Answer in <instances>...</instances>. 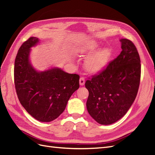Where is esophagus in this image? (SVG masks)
<instances>
[{
  "label": "esophagus",
  "instance_id": "obj_1",
  "mask_svg": "<svg viewBox=\"0 0 155 155\" xmlns=\"http://www.w3.org/2000/svg\"><path fill=\"white\" fill-rule=\"evenodd\" d=\"M85 78H81L80 79H79V84H80L81 86H83L85 85Z\"/></svg>",
  "mask_w": 155,
  "mask_h": 155
}]
</instances>
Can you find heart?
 Returning a JSON list of instances; mask_svg holds the SVG:
<instances>
[{"instance_id":"1","label":"heart","mask_w":155,"mask_h":155,"mask_svg":"<svg viewBox=\"0 0 155 155\" xmlns=\"http://www.w3.org/2000/svg\"><path fill=\"white\" fill-rule=\"evenodd\" d=\"M99 48L100 46L97 43H92L85 46L81 50V53L88 55H92L99 50ZM110 50L108 48L98 51L87 60L85 64L87 70L89 72L93 74L101 72L106 67L110 58Z\"/></svg>"}]
</instances>
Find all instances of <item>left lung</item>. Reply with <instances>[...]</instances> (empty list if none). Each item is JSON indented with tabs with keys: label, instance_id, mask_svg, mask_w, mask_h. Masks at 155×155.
Returning a JSON list of instances; mask_svg holds the SVG:
<instances>
[{
	"label": "left lung",
	"instance_id": "left-lung-1",
	"mask_svg": "<svg viewBox=\"0 0 155 155\" xmlns=\"http://www.w3.org/2000/svg\"><path fill=\"white\" fill-rule=\"evenodd\" d=\"M120 42V54L85 83L89 92L87 110L101 125H110L122 118L138 91L141 64L137 49L129 39H121Z\"/></svg>",
	"mask_w": 155,
	"mask_h": 155
}]
</instances>
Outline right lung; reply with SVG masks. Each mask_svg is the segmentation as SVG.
<instances>
[{
  "label": "right lung",
  "instance_id": "right-lung-1",
  "mask_svg": "<svg viewBox=\"0 0 155 155\" xmlns=\"http://www.w3.org/2000/svg\"><path fill=\"white\" fill-rule=\"evenodd\" d=\"M39 41L31 37L21 45L15 61L14 82L25 110L37 120L49 122L64 110L70 96L79 87V76L55 67L37 71L29 58L31 48Z\"/></svg>",
  "mask_w": 155,
  "mask_h": 155
}]
</instances>
